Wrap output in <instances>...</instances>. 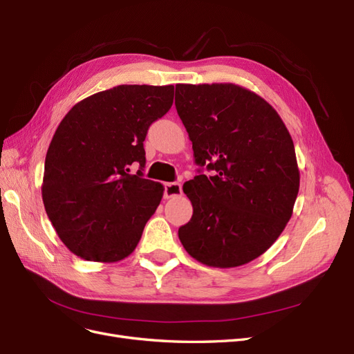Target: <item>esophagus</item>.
Segmentation results:
<instances>
[{"mask_svg":"<svg viewBox=\"0 0 354 354\" xmlns=\"http://www.w3.org/2000/svg\"><path fill=\"white\" fill-rule=\"evenodd\" d=\"M182 195V185L179 182H169L165 185V198H174Z\"/></svg>","mask_w":354,"mask_h":354,"instance_id":"esophagus-1","label":"esophagus"}]
</instances>
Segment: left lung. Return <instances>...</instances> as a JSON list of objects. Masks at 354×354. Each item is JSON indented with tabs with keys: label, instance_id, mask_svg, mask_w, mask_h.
<instances>
[{
	"label": "left lung",
	"instance_id": "left-lung-1",
	"mask_svg": "<svg viewBox=\"0 0 354 354\" xmlns=\"http://www.w3.org/2000/svg\"><path fill=\"white\" fill-rule=\"evenodd\" d=\"M175 106L195 162L216 170L184 185L194 212L180 243L208 267L251 263L293 214L300 174L289 131L267 100L232 83L176 84Z\"/></svg>",
	"mask_w": 354,
	"mask_h": 354
}]
</instances>
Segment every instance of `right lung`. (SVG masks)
<instances>
[{"label": "right lung", "mask_w": 354, "mask_h": 354, "mask_svg": "<svg viewBox=\"0 0 354 354\" xmlns=\"http://www.w3.org/2000/svg\"><path fill=\"white\" fill-rule=\"evenodd\" d=\"M174 86L122 84L75 103L48 147L42 182L46 214L62 243L87 261L133 254L163 197L144 179L149 127L174 103Z\"/></svg>", "instance_id": "obj_1"}]
</instances>
